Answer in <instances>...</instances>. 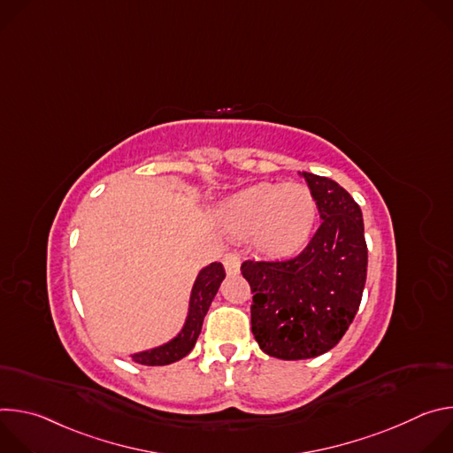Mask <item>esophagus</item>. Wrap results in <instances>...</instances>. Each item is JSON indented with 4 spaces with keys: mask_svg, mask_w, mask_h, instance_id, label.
<instances>
[{
    "mask_svg": "<svg viewBox=\"0 0 453 453\" xmlns=\"http://www.w3.org/2000/svg\"><path fill=\"white\" fill-rule=\"evenodd\" d=\"M224 269L227 274H238L240 273V256L236 252H227L224 256Z\"/></svg>",
    "mask_w": 453,
    "mask_h": 453,
    "instance_id": "obj_1",
    "label": "esophagus"
}]
</instances>
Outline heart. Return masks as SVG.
<instances>
[{
    "instance_id": "heart-1",
    "label": "heart",
    "mask_w": 453,
    "mask_h": 453,
    "mask_svg": "<svg viewBox=\"0 0 453 453\" xmlns=\"http://www.w3.org/2000/svg\"><path fill=\"white\" fill-rule=\"evenodd\" d=\"M315 217L313 193L301 182L256 184L220 208V220L233 236H252L256 249L269 256L299 250L310 238Z\"/></svg>"
}]
</instances>
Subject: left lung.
<instances>
[{
  "mask_svg": "<svg viewBox=\"0 0 453 453\" xmlns=\"http://www.w3.org/2000/svg\"><path fill=\"white\" fill-rule=\"evenodd\" d=\"M322 219L308 245L288 260H245L250 328L262 351L281 360L330 351L353 322L367 276L360 206L328 177L303 172Z\"/></svg>",
  "mask_w": 453,
  "mask_h": 453,
  "instance_id": "8db88e82",
  "label": "left lung"
}]
</instances>
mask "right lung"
<instances>
[{
    "label": "right lung",
    "instance_id": "obj_1",
    "mask_svg": "<svg viewBox=\"0 0 453 453\" xmlns=\"http://www.w3.org/2000/svg\"><path fill=\"white\" fill-rule=\"evenodd\" d=\"M224 278H226V271H224L222 264L215 262V264L204 267L199 273L196 285H193V288H191L189 310H188V317H186L184 328L180 330V334L173 341H170L159 348L133 355V360L138 364H143V365H168V364L177 362L182 357H186L197 342V337L203 330L204 317H206L210 304H211L213 297L217 296L219 287Z\"/></svg>",
    "mask_w": 453,
    "mask_h": 453
}]
</instances>
